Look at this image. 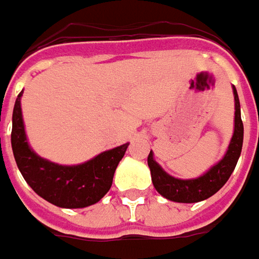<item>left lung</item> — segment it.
<instances>
[{
	"label": "left lung",
	"instance_id": "left-lung-1",
	"mask_svg": "<svg viewBox=\"0 0 259 259\" xmlns=\"http://www.w3.org/2000/svg\"><path fill=\"white\" fill-rule=\"evenodd\" d=\"M234 93V133L226 154L223 159L207 171L196 179H177L163 170V167L154 160V154L150 152L147 157V164L152 174V181L154 189L161 196L176 203H198L214 196L221 189L230 176L233 174L237 161L240 159L242 140H244V124L241 120V106L238 93L235 86H233Z\"/></svg>",
	"mask_w": 259,
	"mask_h": 259
}]
</instances>
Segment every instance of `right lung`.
I'll return each instance as SVG.
<instances>
[{
	"instance_id": "add662e5",
	"label": "right lung",
	"mask_w": 259,
	"mask_h": 259,
	"mask_svg": "<svg viewBox=\"0 0 259 259\" xmlns=\"http://www.w3.org/2000/svg\"><path fill=\"white\" fill-rule=\"evenodd\" d=\"M22 93L24 91L18 95L12 112L11 146L17 166L28 186L44 200L62 208H83L98 203L112 187L116 167L129 143L73 166L44 159L28 143L21 109Z\"/></svg>"
}]
</instances>
